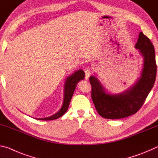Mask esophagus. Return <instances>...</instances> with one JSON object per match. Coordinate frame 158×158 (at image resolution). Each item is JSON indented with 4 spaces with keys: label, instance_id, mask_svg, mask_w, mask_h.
Masks as SVG:
<instances>
[{
    "label": "esophagus",
    "instance_id": "obj_1",
    "mask_svg": "<svg viewBox=\"0 0 158 158\" xmlns=\"http://www.w3.org/2000/svg\"><path fill=\"white\" fill-rule=\"evenodd\" d=\"M85 79H88L89 76H90V74H91V71H90V69H85Z\"/></svg>",
    "mask_w": 158,
    "mask_h": 158
}]
</instances>
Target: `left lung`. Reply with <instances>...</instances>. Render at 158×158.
Returning a JSON list of instances; mask_svg holds the SVG:
<instances>
[{
    "label": "left lung",
    "instance_id": "8db88e82",
    "mask_svg": "<svg viewBox=\"0 0 158 158\" xmlns=\"http://www.w3.org/2000/svg\"><path fill=\"white\" fill-rule=\"evenodd\" d=\"M135 48L143 57V68L141 77L125 91L109 94L96 76L89 77L92 102L98 113L103 118L115 120L135 114L153 87L157 73L154 46L149 38L140 32Z\"/></svg>",
    "mask_w": 158,
    "mask_h": 158
}]
</instances>
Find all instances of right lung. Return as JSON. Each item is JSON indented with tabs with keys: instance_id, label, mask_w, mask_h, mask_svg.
Returning <instances> with one entry per match:
<instances>
[{
	"instance_id": "obj_1",
	"label": "right lung",
	"mask_w": 158,
	"mask_h": 158,
	"mask_svg": "<svg viewBox=\"0 0 158 158\" xmlns=\"http://www.w3.org/2000/svg\"><path fill=\"white\" fill-rule=\"evenodd\" d=\"M85 77V72L81 69H79L74 72L73 74L67 77L64 85V102L62 104L61 109L58 112H56L55 114L49 116L48 118H35L39 120H56L59 118L61 117L64 113L68 110L70 102H71V98L73 97V94L75 91V89L77 86V82L83 80Z\"/></svg>"
}]
</instances>
